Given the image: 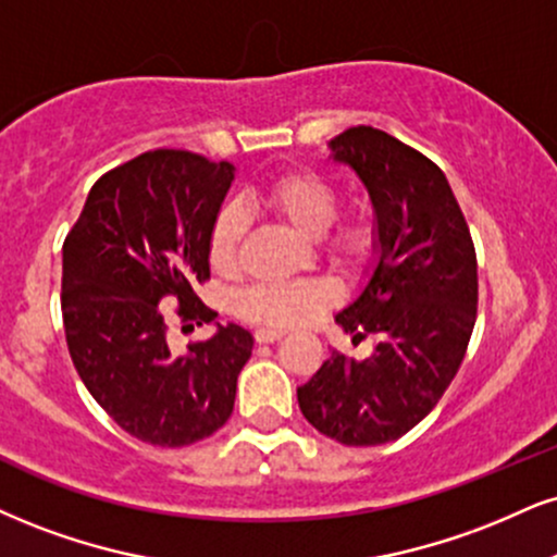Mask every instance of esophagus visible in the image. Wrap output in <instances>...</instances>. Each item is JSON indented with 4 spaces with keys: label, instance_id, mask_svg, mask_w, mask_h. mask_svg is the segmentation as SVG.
I'll list each match as a JSON object with an SVG mask.
<instances>
[{
    "label": "esophagus",
    "instance_id": "obj_1",
    "mask_svg": "<svg viewBox=\"0 0 557 557\" xmlns=\"http://www.w3.org/2000/svg\"><path fill=\"white\" fill-rule=\"evenodd\" d=\"M253 337H257L259 345H270V343H277V339H283L285 332L272 330V326H261V330L253 332Z\"/></svg>",
    "mask_w": 557,
    "mask_h": 557
}]
</instances>
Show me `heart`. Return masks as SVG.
Masks as SVG:
<instances>
[{
	"mask_svg": "<svg viewBox=\"0 0 557 557\" xmlns=\"http://www.w3.org/2000/svg\"><path fill=\"white\" fill-rule=\"evenodd\" d=\"M257 205L298 231L306 238H319L321 251L334 270L360 274L376 253L379 236L373 220L352 214L343 223L337 218V191L326 178L311 171H287L267 181L257 191ZM244 238V218L238 210H223L210 233V261L218 272H233L238 246ZM337 304V290L326 280L300 283H259L240 293L236 306L244 319L272 330H296L311 324L319 313Z\"/></svg>",
	"mask_w": 557,
	"mask_h": 557,
	"instance_id": "heart-1",
	"label": "heart"
}]
</instances>
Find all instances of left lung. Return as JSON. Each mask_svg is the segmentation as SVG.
Masks as SVG:
<instances>
[{
    "mask_svg": "<svg viewBox=\"0 0 557 557\" xmlns=\"http://www.w3.org/2000/svg\"><path fill=\"white\" fill-rule=\"evenodd\" d=\"M363 181L376 214V264L334 317L366 360L332 350L298 386L304 418L345 446H381L412 431L457 376L478 319V257L444 171L373 126L330 143Z\"/></svg>",
    "mask_w": 557,
    "mask_h": 557,
    "instance_id": "left-lung-1",
    "label": "left lung"
}]
</instances>
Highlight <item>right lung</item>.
I'll return each instance as SVG.
<instances>
[{"label": "right lung", "mask_w": 557, "mask_h": 557, "mask_svg": "<svg viewBox=\"0 0 557 557\" xmlns=\"http://www.w3.org/2000/svg\"><path fill=\"white\" fill-rule=\"evenodd\" d=\"M231 163L150 150L103 173L62 249V317L79 379L113 423L152 446H189L227 423L253 337L220 326L184 355L158 304L178 298L184 330L212 324L210 233Z\"/></svg>", "instance_id": "1"}]
</instances>
